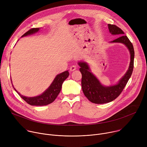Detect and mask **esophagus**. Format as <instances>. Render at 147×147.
<instances>
[{
    "instance_id": "obj_1",
    "label": "esophagus",
    "mask_w": 147,
    "mask_h": 147,
    "mask_svg": "<svg viewBox=\"0 0 147 147\" xmlns=\"http://www.w3.org/2000/svg\"><path fill=\"white\" fill-rule=\"evenodd\" d=\"M76 69H77L76 66H74V65H73V66H71V67H70V71H73L76 70Z\"/></svg>"
}]
</instances>
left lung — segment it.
Returning <instances> with one entry per match:
<instances>
[{"mask_svg":"<svg viewBox=\"0 0 147 147\" xmlns=\"http://www.w3.org/2000/svg\"><path fill=\"white\" fill-rule=\"evenodd\" d=\"M109 32L112 35H118L120 36L111 41V42L124 44L130 53V63L128 70L119 80L116 85L106 87L102 86L96 77L91 72L86 62L80 61V71L82 74L81 86L84 95L92 103L103 104L110 102L117 98L123 91L130 79L134 68V50L133 45L127 36L119 27L115 25L108 24Z\"/></svg>","mask_w":147,"mask_h":147,"instance_id":"obj_1","label":"left lung"}]
</instances>
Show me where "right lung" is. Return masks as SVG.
I'll return each mask as SVG.
<instances>
[{
  "instance_id": "add662e5",
  "label": "right lung",
  "mask_w": 147,
  "mask_h": 147,
  "mask_svg": "<svg viewBox=\"0 0 147 147\" xmlns=\"http://www.w3.org/2000/svg\"><path fill=\"white\" fill-rule=\"evenodd\" d=\"M39 30V28H31L27 32H26L22 37L34 34L38 32ZM69 76V73L68 70L57 74L49 87L44 93L39 96L34 97H27L22 95L16 91V90L14 88L13 86V87L15 91L18 93V94L27 103L33 106H44L51 103L55 100V99L57 98V95L60 92L63 82Z\"/></svg>"
}]
</instances>
